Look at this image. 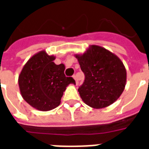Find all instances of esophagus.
I'll return each mask as SVG.
<instances>
[{"mask_svg": "<svg viewBox=\"0 0 149 149\" xmlns=\"http://www.w3.org/2000/svg\"><path fill=\"white\" fill-rule=\"evenodd\" d=\"M72 77H73V79L76 81V84H78V81H77V76H76V75H73V76H72Z\"/></svg>", "mask_w": 149, "mask_h": 149, "instance_id": "34e87169", "label": "esophagus"}]
</instances>
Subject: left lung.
Segmentation results:
<instances>
[{"label": "left lung", "instance_id": "8db88e82", "mask_svg": "<svg viewBox=\"0 0 149 149\" xmlns=\"http://www.w3.org/2000/svg\"><path fill=\"white\" fill-rule=\"evenodd\" d=\"M85 76L78 88L81 99L93 109H103L117 100L125 90L127 72L121 60L108 49L90 45L82 54H75Z\"/></svg>", "mask_w": 149, "mask_h": 149}]
</instances>
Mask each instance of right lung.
I'll use <instances>...</instances> for the list:
<instances>
[{
    "label": "right lung",
    "instance_id": "obj_1",
    "mask_svg": "<svg viewBox=\"0 0 149 149\" xmlns=\"http://www.w3.org/2000/svg\"><path fill=\"white\" fill-rule=\"evenodd\" d=\"M55 59L45 50L40 51L26 62L18 77L23 99L43 112L59 106L67 86L76 84L73 78L65 77V65H56Z\"/></svg>",
    "mask_w": 149,
    "mask_h": 149
}]
</instances>
